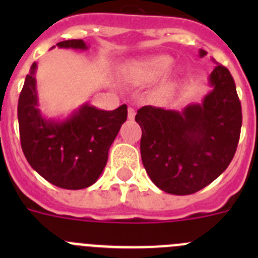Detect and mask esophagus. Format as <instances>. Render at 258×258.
Listing matches in <instances>:
<instances>
[{
	"label": "esophagus",
	"mask_w": 258,
	"mask_h": 258,
	"mask_svg": "<svg viewBox=\"0 0 258 258\" xmlns=\"http://www.w3.org/2000/svg\"><path fill=\"white\" fill-rule=\"evenodd\" d=\"M134 117H136V109H134L133 107H129V108H127V118H129V120H133Z\"/></svg>",
	"instance_id": "obj_1"
}]
</instances>
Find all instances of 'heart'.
Instances as JSON below:
<instances>
[{"instance_id":"obj_1","label":"heart","mask_w":258,"mask_h":258,"mask_svg":"<svg viewBox=\"0 0 258 258\" xmlns=\"http://www.w3.org/2000/svg\"><path fill=\"white\" fill-rule=\"evenodd\" d=\"M173 59L168 55H152L132 61L125 67L126 80L137 85H147L160 81L172 70Z\"/></svg>"}]
</instances>
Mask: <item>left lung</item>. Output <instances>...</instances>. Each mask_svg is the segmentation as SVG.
Returning <instances> with one entry per match:
<instances>
[{"label": "left lung", "mask_w": 258, "mask_h": 258, "mask_svg": "<svg viewBox=\"0 0 258 258\" xmlns=\"http://www.w3.org/2000/svg\"><path fill=\"white\" fill-rule=\"evenodd\" d=\"M207 55L199 50V56ZM211 92L202 103L183 109L145 106L138 109L141 156L146 172L160 190L190 195L222 174L235 155L241 106L229 70L218 64L208 79Z\"/></svg>", "instance_id": "8db88e82"}]
</instances>
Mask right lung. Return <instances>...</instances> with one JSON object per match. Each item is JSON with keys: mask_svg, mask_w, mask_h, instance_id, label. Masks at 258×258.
Wrapping results in <instances>:
<instances>
[{"mask_svg": "<svg viewBox=\"0 0 258 258\" xmlns=\"http://www.w3.org/2000/svg\"><path fill=\"white\" fill-rule=\"evenodd\" d=\"M56 46L81 51L89 49L84 40L61 41ZM36 71L35 61L27 75L18 103L24 156L41 177L58 187L67 190L89 187L104 170L109 147L126 121V104L113 111H104L84 103L67 117H46L38 107Z\"/></svg>", "mask_w": 258, "mask_h": 258, "instance_id": "1", "label": "right lung"}]
</instances>
